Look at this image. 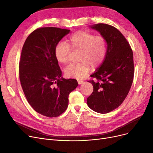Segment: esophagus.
Segmentation results:
<instances>
[{
    "label": "esophagus",
    "mask_w": 153,
    "mask_h": 153,
    "mask_svg": "<svg viewBox=\"0 0 153 153\" xmlns=\"http://www.w3.org/2000/svg\"><path fill=\"white\" fill-rule=\"evenodd\" d=\"M77 82H78V84H79V85L82 84L84 83V81H82V80H77Z\"/></svg>",
    "instance_id": "esophagus-1"
}]
</instances>
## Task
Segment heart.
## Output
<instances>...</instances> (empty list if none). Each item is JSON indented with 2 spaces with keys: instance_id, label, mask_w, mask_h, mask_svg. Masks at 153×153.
<instances>
[{
  "instance_id": "1",
  "label": "heart",
  "mask_w": 153,
  "mask_h": 153,
  "mask_svg": "<svg viewBox=\"0 0 153 153\" xmlns=\"http://www.w3.org/2000/svg\"><path fill=\"white\" fill-rule=\"evenodd\" d=\"M72 51H79L77 64L68 66L64 73L68 77L84 78L91 70L97 69L103 63L107 53L106 39L102 36L84 31H80L72 35L67 43L60 42L54 48L55 58L61 64H67Z\"/></svg>"
}]
</instances>
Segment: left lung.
<instances>
[{"mask_svg":"<svg viewBox=\"0 0 153 153\" xmlns=\"http://www.w3.org/2000/svg\"><path fill=\"white\" fill-rule=\"evenodd\" d=\"M106 39L107 53L105 60L88 81L94 87L87 99V105L99 114H107L123 103L130 91L134 76L133 54L126 39L118 30L105 23L90 27Z\"/></svg>","mask_w":153,"mask_h":153,"instance_id":"left-lung-1","label":"left lung"}]
</instances>
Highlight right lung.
Segmentation results:
<instances>
[{"mask_svg":"<svg viewBox=\"0 0 153 153\" xmlns=\"http://www.w3.org/2000/svg\"><path fill=\"white\" fill-rule=\"evenodd\" d=\"M69 30L39 28L24 43L19 63V77L26 99L36 112L56 117L68 106L69 94L78 85L76 79L62 78L54 48Z\"/></svg>","mask_w":153,"mask_h":153,"instance_id":"right-lung-1","label":"right lung"}]
</instances>
